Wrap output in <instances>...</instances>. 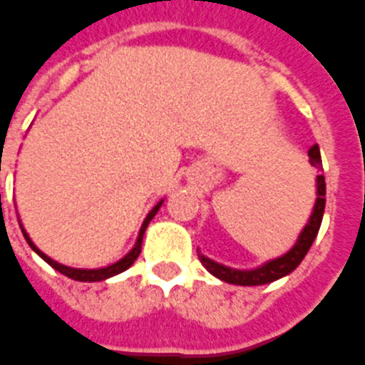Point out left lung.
Returning a JSON list of instances; mask_svg holds the SVG:
<instances>
[{
    "instance_id": "left-lung-1",
    "label": "left lung",
    "mask_w": 365,
    "mask_h": 365,
    "mask_svg": "<svg viewBox=\"0 0 365 365\" xmlns=\"http://www.w3.org/2000/svg\"><path fill=\"white\" fill-rule=\"evenodd\" d=\"M309 163L313 167H321V151L319 145H313L309 150ZM324 194H327V185H324V177L319 175L317 177V198H315V206L311 212V217L305 223V227L299 233V237L295 241V245L289 249L286 255H282L278 259H272L260 264V267L252 268V270H239V268L225 267L220 264L215 260L208 259L198 252V259L204 264V268L210 274H214L215 278L227 282V284H235V286H262V284H270L274 280H280L284 276H288L289 272H294L295 268L299 267V262L305 259V255L311 249V245L315 241L323 222L324 214Z\"/></svg>"
}]
</instances>
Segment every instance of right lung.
Returning <instances> with one entry per match:
<instances>
[{
    "label": "right lung",
    "instance_id": "obj_1",
    "mask_svg": "<svg viewBox=\"0 0 365 365\" xmlns=\"http://www.w3.org/2000/svg\"><path fill=\"white\" fill-rule=\"evenodd\" d=\"M161 204H163V200L157 202L155 206L151 208L150 214H148V217L143 220L142 227H140V233H138V239H135V245L132 247V251L128 252L126 257H122L118 262H114V264L105 268H71V267H66V264H60V262H56V260H52L50 257H46V255H44V252H42L41 249L31 241L29 233H26L25 227L21 225V222H19V225H21V231H23V235H25L29 247H31V249H33V251L36 252L42 260H46L48 264L54 268V270H58V272H62L63 276H68V278L77 282H101V280H106V278H110V276H116V274L124 272V270H128V268L134 264V260L138 259V257H140V252H142V241H143V233H145V227L150 225V222L153 220V215L157 214V210L161 208Z\"/></svg>",
    "mask_w": 365,
    "mask_h": 365
}]
</instances>
